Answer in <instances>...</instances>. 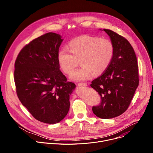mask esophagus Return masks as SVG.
I'll return each instance as SVG.
<instances>
[{
  "mask_svg": "<svg viewBox=\"0 0 153 153\" xmlns=\"http://www.w3.org/2000/svg\"><path fill=\"white\" fill-rule=\"evenodd\" d=\"M77 85L79 86H87V84L86 83H78Z\"/></svg>",
  "mask_w": 153,
  "mask_h": 153,
  "instance_id": "esophagus-1",
  "label": "esophagus"
}]
</instances>
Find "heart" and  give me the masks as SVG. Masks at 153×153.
I'll use <instances>...</instances> for the list:
<instances>
[{
    "label": "heart",
    "instance_id": "1",
    "mask_svg": "<svg viewBox=\"0 0 153 153\" xmlns=\"http://www.w3.org/2000/svg\"><path fill=\"white\" fill-rule=\"evenodd\" d=\"M70 51L62 49L58 53L57 60L60 69L70 74L79 61L80 68L70 76L73 81H83L91 75L97 76L103 73L110 64L114 48L108 39L85 35L71 40Z\"/></svg>",
    "mask_w": 153,
    "mask_h": 153
}]
</instances>
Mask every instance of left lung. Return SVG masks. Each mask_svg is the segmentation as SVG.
Here are the masks:
<instances>
[{
  "mask_svg": "<svg viewBox=\"0 0 153 153\" xmlns=\"http://www.w3.org/2000/svg\"><path fill=\"white\" fill-rule=\"evenodd\" d=\"M103 30L110 37L114 53L106 70L90 85L101 97L100 103L92 110L99 118L111 119L128 109L139 85V66L130 43L113 31Z\"/></svg>",
  "mask_w": 153,
  "mask_h": 153,
  "instance_id": "8db88e82",
  "label": "left lung"
}]
</instances>
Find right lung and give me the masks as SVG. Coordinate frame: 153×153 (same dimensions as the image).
I'll list each match as a JSON object with an SVG mask.
<instances>
[{
    "instance_id": "right-lung-1",
    "label": "right lung",
    "mask_w": 153,
    "mask_h": 153,
    "mask_svg": "<svg viewBox=\"0 0 153 153\" xmlns=\"http://www.w3.org/2000/svg\"><path fill=\"white\" fill-rule=\"evenodd\" d=\"M62 37L48 33L30 42L19 53L14 72L19 99L37 120L57 123L67 116L76 85L67 82L57 60Z\"/></svg>"
}]
</instances>
